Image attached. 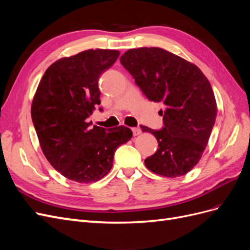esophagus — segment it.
I'll return each mask as SVG.
<instances>
[{"mask_svg": "<svg viewBox=\"0 0 250 250\" xmlns=\"http://www.w3.org/2000/svg\"><path fill=\"white\" fill-rule=\"evenodd\" d=\"M132 133H133V135L135 137V135H139V134H141L142 133V130H141V128H132Z\"/></svg>", "mask_w": 250, "mask_h": 250, "instance_id": "34e87169", "label": "esophagus"}]
</instances>
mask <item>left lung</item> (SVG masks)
I'll return each mask as SVG.
<instances>
[{
	"label": "left lung",
	"mask_w": 250,
	"mask_h": 250,
	"mask_svg": "<svg viewBox=\"0 0 250 250\" xmlns=\"http://www.w3.org/2000/svg\"><path fill=\"white\" fill-rule=\"evenodd\" d=\"M120 62L150 101L165 105L161 130L141 126L158 142L146 167L166 177L185 175L199 162L215 124L217 104L208 80L195 64L161 48L128 50Z\"/></svg>",
	"instance_id": "1"
}]
</instances>
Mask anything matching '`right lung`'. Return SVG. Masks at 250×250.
<instances>
[{
    "label": "right lung",
    "instance_id": "obj_1",
    "mask_svg": "<svg viewBox=\"0 0 250 250\" xmlns=\"http://www.w3.org/2000/svg\"><path fill=\"white\" fill-rule=\"evenodd\" d=\"M119 55L117 50L96 49L59 59L44 72L33 98L32 122L44 156L77 183L103 178L117 148L132 137L125 126L105 129L86 122L101 103L98 81Z\"/></svg>",
    "mask_w": 250,
    "mask_h": 250
}]
</instances>
